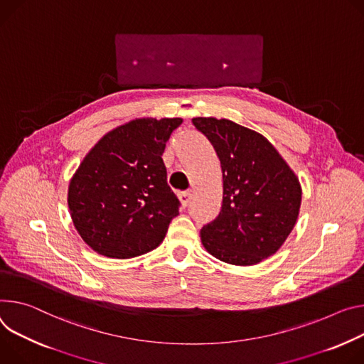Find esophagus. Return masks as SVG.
Here are the masks:
<instances>
[{
  "mask_svg": "<svg viewBox=\"0 0 364 364\" xmlns=\"http://www.w3.org/2000/svg\"><path fill=\"white\" fill-rule=\"evenodd\" d=\"M190 199H191V191H184V193H181V194H180V200H181L183 208L188 206Z\"/></svg>",
  "mask_w": 364,
  "mask_h": 364,
  "instance_id": "esophagus-1",
  "label": "esophagus"
}]
</instances>
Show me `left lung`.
<instances>
[{
  "instance_id": "obj_1",
  "label": "left lung",
  "mask_w": 364,
  "mask_h": 364,
  "mask_svg": "<svg viewBox=\"0 0 364 364\" xmlns=\"http://www.w3.org/2000/svg\"><path fill=\"white\" fill-rule=\"evenodd\" d=\"M222 168L223 200L218 218L202 228L203 247L234 266H254L279 251L302 203L299 178L261 134L232 120L194 117Z\"/></svg>"
}]
</instances>
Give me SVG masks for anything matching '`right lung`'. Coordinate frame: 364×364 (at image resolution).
I'll return each mask as SVG.
<instances>
[{"label": "right lung", "instance_id": "add662e5", "mask_svg": "<svg viewBox=\"0 0 364 364\" xmlns=\"http://www.w3.org/2000/svg\"><path fill=\"white\" fill-rule=\"evenodd\" d=\"M181 117H138L98 141L68 186V208L82 241L109 258L155 250L178 215L162 154Z\"/></svg>", "mask_w": 364, "mask_h": 364}]
</instances>
